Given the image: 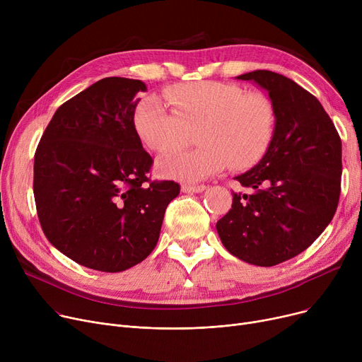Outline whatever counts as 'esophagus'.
Listing matches in <instances>:
<instances>
[{
	"instance_id": "obj_1",
	"label": "esophagus",
	"mask_w": 362,
	"mask_h": 362,
	"mask_svg": "<svg viewBox=\"0 0 362 362\" xmlns=\"http://www.w3.org/2000/svg\"><path fill=\"white\" fill-rule=\"evenodd\" d=\"M206 189L205 185H182V191L185 194H199Z\"/></svg>"
}]
</instances>
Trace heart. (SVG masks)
<instances>
[{"instance_id":"obj_1","label":"heart","mask_w":362,"mask_h":362,"mask_svg":"<svg viewBox=\"0 0 362 362\" xmlns=\"http://www.w3.org/2000/svg\"><path fill=\"white\" fill-rule=\"evenodd\" d=\"M167 108L154 95L139 100L133 127L141 142L158 154L176 151L191 139L195 149L170 154L158 171L170 179L198 182L226 165L235 170L258 164L272 146L276 110L261 92H245L229 82L199 81L167 88Z\"/></svg>"}]
</instances>
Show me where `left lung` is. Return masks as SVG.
<instances>
[{
    "label": "left lung",
    "mask_w": 362,
    "mask_h": 362,
    "mask_svg": "<svg viewBox=\"0 0 362 362\" xmlns=\"http://www.w3.org/2000/svg\"><path fill=\"white\" fill-rule=\"evenodd\" d=\"M269 92L276 132L265 157L235 177L248 194L233 204L216 227L224 248L259 267L288 261L322 233L340 197L341 141L313 93L270 70L238 76Z\"/></svg>",
    "instance_id": "1"
}]
</instances>
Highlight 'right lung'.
<instances>
[{"instance_id":"1","label":"right lung","mask_w":362,"mask_h":362,"mask_svg":"<svg viewBox=\"0 0 362 362\" xmlns=\"http://www.w3.org/2000/svg\"><path fill=\"white\" fill-rule=\"evenodd\" d=\"M146 90L141 81L105 78L55 111L33 164L36 213L47 239L88 269L119 273L144 261L160 238L180 186L151 180L152 157L133 127Z\"/></svg>"}]
</instances>
